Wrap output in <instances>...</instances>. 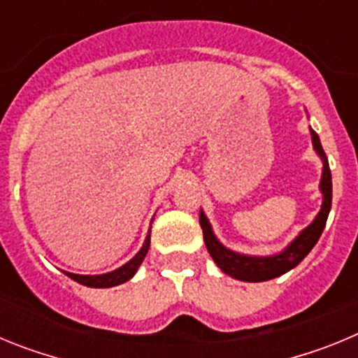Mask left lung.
<instances>
[{
  "mask_svg": "<svg viewBox=\"0 0 358 358\" xmlns=\"http://www.w3.org/2000/svg\"><path fill=\"white\" fill-rule=\"evenodd\" d=\"M312 134V143H314L315 152L322 159V176H321V194H322V206L314 222L299 233L292 242L287 245L281 252L274 256H248L240 255V252L231 251L224 248L222 243L218 242L217 236L211 231L210 220L206 218L204 211H201L199 222L202 227V235H204V243H206L208 252L215 260V264L220 267L224 274L235 278L240 281H267L273 278L281 276V274L289 273L290 268L296 267L299 262L308 255L314 245L317 243L322 229L327 226V218L331 208V172L328 166V157L321 147L317 132L310 129Z\"/></svg>",
  "mask_w": 358,
  "mask_h": 358,
  "instance_id": "8db88e82",
  "label": "left lung"
}]
</instances>
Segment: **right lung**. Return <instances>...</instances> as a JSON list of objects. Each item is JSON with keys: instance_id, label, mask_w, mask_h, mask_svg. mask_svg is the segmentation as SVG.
Instances as JSON below:
<instances>
[{"instance_id": "1", "label": "right lung", "mask_w": 358, "mask_h": 358, "mask_svg": "<svg viewBox=\"0 0 358 358\" xmlns=\"http://www.w3.org/2000/svg\"><path fill=\"white\" fill-rule=\"evenodd\" d=\"M148 248H150V233H148L147 238H145L143 248L140 249V252H138L131 262H127V264L122 265V267L116 268V271H113V273L96 274V276H82V274H73V273H64V274L71 278V280L77 281V283H80V285L93 287V289H107V287L122 285V283H125V281H129L132 276H134L138 267H140L141 262H143V258L147 256Z\"/></svg>"}]
</instances>
